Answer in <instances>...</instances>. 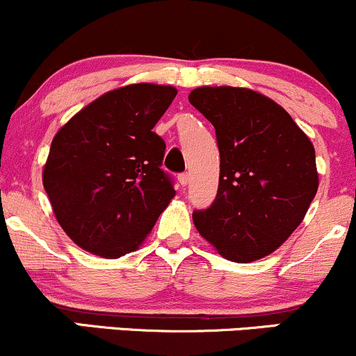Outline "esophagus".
I'll return each instance as SVG.
<instances>
[{
  "label": "esophagus",
  "instance_id": "esophagus-1",
  "mask_svg": "<svg viewBox=\"0 0 356 356\" xmlns=\"http://www.w3.org/2000/svg\"><path fill=\"white\" fill-rule=\"evenodd\" d=\"M179 182H181V186L186 187L187 184L191 182V174L189 172H184V174L179 175Z\"/></svg>",
  "mask_w": 356,
  "mask_h": 356
}]
</instances>
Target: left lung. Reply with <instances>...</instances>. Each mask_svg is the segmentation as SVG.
<instances>
[{
  "mask_svg": "<svg viewBox=\"0 0 356 356\" xmlns=\"http://www.w3.org/2000/svg\"><path fill=\"white\" fill-rule=\"evenodd\" d=\"M189 102L214 125L220 155L216 199L192 212L199 234L234 263L271 254L316 195L313 144L283 107L252 90L201 87Z\"/></svg>",
  "mask_w": 356,
  "mask_h": 356,
  "instance_id": "obj_1",
  "label": "left lung"
}]
</instances>
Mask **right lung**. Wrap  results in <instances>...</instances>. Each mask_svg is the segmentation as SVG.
<instances>
[{
    "label": "right lung",
    "instance_id": "add662e5",
    "mask_svg": "<svg viewBox=\"0 0 356 356\" xmlns=\"http://www.w3.org/2000/svg\"><path fill=\"white\" fill-rule=\"evenodd\" d=\"M177 95L136 83L105 93L53 138L43 186L60 226L102 257L136 251L175 195L162 169L164 138L154 132Z\"/></svg>",
    "mask_w": 356,
    "mask_h": 356
}]
</instances>
